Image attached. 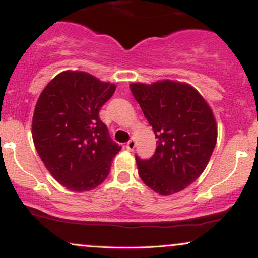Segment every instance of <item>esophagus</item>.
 I'll list each match as a JSON object with an SVG mask.
<instances>
[{
	"label": "esophagus",
	"mask_w": 258,
	"mask_h": 258,
	"mask_svg": "<svg viewBox=\"0 0 258 258\" xmlns=\"http://www.w3.org/2000/svg\"><path fill=\"white\" fill-rule=\"evenodd\" d=\"M135 147H136V141H135V138H131L128 142H127V144H126L127 150H133V149H135Z\"/></svg>",
	"instance_id": "34e87169"
}]
</instances>
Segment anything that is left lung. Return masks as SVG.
<instances>
[{"instance_id":"1","label":"left lung","mask_w":258,"mask_h":258,"mask_svg":"<svg viewBox=\"0 0 258 258\" xmlns=\"http://www.w3.org/2000/svg\"><path fill=\"white\" fill-rule=\"evenodd\" d=\"M130 88L158 139L152 158H136L139 177L155 193H178L204 172L214 152L217 125L212 109L185 82H136Z\"/></svg>"}]
</instances>
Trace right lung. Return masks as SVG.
I'll list each match as a JSON object with an SVG mask.
<instances>
[{"label":"right lung","mask_w":258,"mask_h":258,"mask_svg":"<svg viewBox=\"0 0 258 258\" xmlns=\"http://www.w3.org/2000/svg\"><path fill=\"white\" fill-rule=\"evenodd\" d=\"M116 86L68 70L48 82L32 117V139L53 178L72 191L104 182L121 147L111 141L99 110Z\"/></svg>","instance_id":"1"}]
</instances>
